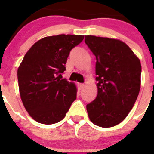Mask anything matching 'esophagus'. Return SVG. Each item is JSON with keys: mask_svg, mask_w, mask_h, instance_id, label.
I'll list each match as a JSON object with an SVG mask.
<instances>
[{"mask_svg": "<svg viewBox=\"0 0 154 154\" xmlns=\"http://www.w3.org/2000/svg\"><path fill=\"white\" fill-rule=\"evenodd\" d=\"M79 89H82L84 87V84H82V83L79 84Z\"/></svg>", "mask_w": 154, "mask_h": 154, "instance_id": "esophagus-1", "label": "esophagus"}]
</instances>
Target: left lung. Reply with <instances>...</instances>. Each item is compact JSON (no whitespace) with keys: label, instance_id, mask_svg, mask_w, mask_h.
<instances>
[{"label":"left lung","instance_id":"obj_1","mask_svg":"<svg viewBox=\"0 0 154 154\" xmlns=\"http://www.w3.org/2000/svg\"><path fill=\"white\" fill-rule=\"evenodd\" d=\"M85 44L96 56L97 96L87 104L89 119L96 126L112 127L127 116L140 89L141 64L124 42L93 35Z\"/></svg>","mask_w":154,"mask_h":154}]
</instances>
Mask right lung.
I'll list each match as a JSON object with an SVG mask.
<instances>
[{"mask_svg":"<svg viewBox=\"0 0 154 154\" xmlns=\"http://www.w3.org/2000/svg\"><path fill=\"white\" fill-rule=\"evenodd\" d=\"M83 39L84 35L45 37L24 55L17 69L19 91L24 108L37 122L58 123L75 100V85L62 74L70 51Z\"/></svg>","mask_w":154,"mask_h":154,"instance_id":"right-lung-1","label":"right lung"}]
</instances>
